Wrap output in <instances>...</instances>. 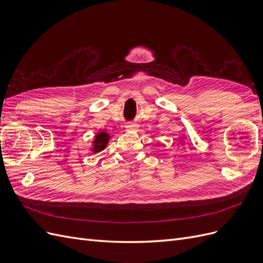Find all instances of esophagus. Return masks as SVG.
I'll list each match as a JSON object with an SVG mask.
<instances>
[{"mask_svg": "<svg viewBox=\"0 0 263 263\" xmlns=\"http://www.w3.org/2000/svg\"><path fill=\"white\" fill-rule=\"evenodd\" d=\"M126 129L127 130H136L137 129V125L134 123H128L126 125Z\"/></svg>", "mask_w": 263, "mask_h": 263, "instance_id": "obj_1", "label": "esophagus"}]
</instances>
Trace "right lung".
I'll return each mask as SVG.
<instances>
[{"mask_svg": "<svg viewBox=\"0 0 263 263\" xmlns=\"http://www.w3.org/2000/svg\"><path fill=\"white\" fill-rule=\"evenodd\" d=\"M108 140H109V135L107 133L105 132L99 133L93 140V149H92L93 153L98 154L100 151L104 150L108 144Z\"/></svg>", "mask_w": 263, "mask_h": 263, "instance_id": "obj_1", "label": "right lung"}]
</instances>
